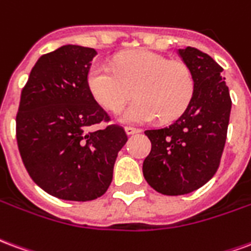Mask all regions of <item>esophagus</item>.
Returning <instances> with one entry per match:
<instances>
[{"instance_id":"obj_1","label":"esophagus","mask_w":251,"mask_h":251,"mask_svg":"<svg viewBox=\"0 0 251 251\" xmlns=\"http://www.w3.org/2000/svg\"><path fill=\"white\" fill-rule=\"evenodd\" d=\"M139 129L138 128H133V127H126V133H127L128 136H131V135H135V133H138Z\"/></svg>"}]
</instances>
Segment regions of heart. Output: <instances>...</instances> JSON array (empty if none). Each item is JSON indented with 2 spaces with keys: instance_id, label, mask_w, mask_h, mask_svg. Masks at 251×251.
<instances>
[{
  "instance_id": "heart-1",
  "label": "heart",
  "mask_w": 251,
  "mask_h": 251,
  "mask_svg": "<svg viewBox=\"0 0 251 251\" xmlns=\"http://www.w3.org/2000/svg\"><path fill=\"white\" fill-rule=\"evenodd\" d=\"M87 83L93 99L112 112L126 105L135 88L138 99L119 116L124 124L151 123L158 116L163 122L175 120L187 111L195 93L187 64L146 49L120 54L115 65L95 63Z\"/></svg>"
}]
</instances>
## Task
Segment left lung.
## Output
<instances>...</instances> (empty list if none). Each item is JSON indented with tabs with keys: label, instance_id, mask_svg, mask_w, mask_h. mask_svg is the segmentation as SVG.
Returning <instances> with one entry per match:
<instances>
[{
	"label": "left lung",
	"instance_id": "8db88e82",
	"mask_svg": "<svg viewBox=\"0 0 251 251\" xmlns=\"http://www.w3.org/2000/svg\"><path fill=\"white\" fill-rule=\"evenodd\" d=\"M178 53L195 77L193 101L171 126L144 131L151 140V152L144 159L143 175L163 195L193 193L213 178L231 111L222 67L197 48L187 47Z\"/></svg>",
	"mask_w": 251,
	"mask_h": 251
}]
</instances>
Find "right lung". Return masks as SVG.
Here are the masks:
<instances>
[{"label": "right lung", "instance_id": "right-lung-1", "mask_svg": "<svg viewBox=\"0 0 251 251\" xmlns=\"http://www.w3.org/2000/svg\"><path fill=\"white\" fill-rule=\"evenodd\" d=\"M96 54L80 45L43 54L21 92L16 133L24 166L34 183L64 201L101 197L128 140L120 126L92 129L109 120L88 89Z\"/></svg>", "mask_w": 251, "mask_h": 251}]
</instances>
